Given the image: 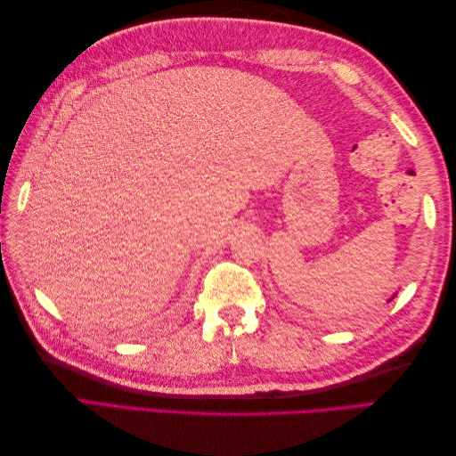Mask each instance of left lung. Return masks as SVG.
<instances>
[{"label":"left lung","instance_id":"left-lung-1","mask_svg":"<svg viewBox=\"0 0 456 456\" xmlns=\"http://www.w3.org/2000/svg\"><path fill=\"white\" fill-rule=\"evenodd\" d=\"M394 297H395V295H394ZM394 297H392V298H394ZM392 298H390V300H392Z\"/></svg>","mask_w":456,"mask_h":456}]
</instances>
